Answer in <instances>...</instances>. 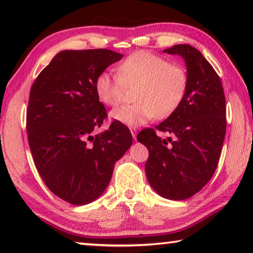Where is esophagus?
Returning a JSON list of instances; mask_svg holds the SVG:
<instances>
[{
	"mask_svg": "<svg viewBox=\"0 0 253 253\" xmlns=\"http://www.w3.org/2000/svg\"><path fill=\"white\" fill-rule=\"evenodd\" d=\"M130 132H131L132 138L136 140V136H137V129H136V128H130Z\"/></svg>",
	"mask_w": 253,
	"mask_h": 253,
	"instance_id": "34e87169",
	"label": "esophagus"
}]
</instances>
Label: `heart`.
<instances>
[{"label":"heart","mask_w":253,"mask_h":253,"mask_svg":"<svg viewBox=\"0 0 253 253\" xmlns=\"http://www.w3.org/2000/svg\"><path fill=\"white\" fill-rule=\"evenodd\" d=\"M136 104L114 109L110 117L126 126L137 127L153 119L166 118L182 104L188 88V74L182 66L149 51H137L118 67V75L104 71L97 77L95 90L107 106L124 99L127 87H137Z\"/></svg>","instance_id":"obj_1"}]
</instances>
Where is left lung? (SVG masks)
Wrapping results in <instances>:
<instances>
[{
	"label": "left lung",
	"mask_w": 253,
	"mask_h": 253,
	"mask_svg": "<svg viewBox=\"0 0 253 253\" xmlns=\"http://www.w3.org/2000/svg\"><path fill=\"white\" fill-rule=\"evenodd\" d=\"M164 52L181 55L186 65L188 88L182 104L137 140L148 149L145 172L163 198L186 200L203 188L215 172L226 129L223 87L213 67L194 46L176 44ZM173 136L162 140L156 130Z\"/></svg>",
	"instance_id": "8db88e82"
}]
</instances>
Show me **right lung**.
<instances>
[{
	"label": "right lung",
	"instance_id": "1",
	"mask_svg": "<svg viewBox=\"0 0 253 253\" xmlns=\"http://www.w3.org/2000/svg\"><path fill=\"white\" fill-rule=\"evenodd\" d=\"M123 54L108 49L63 50L30 90L27 131L36 168L49 190L74 205L104 193L114 166L131 146L119 122L93 135L107 117L95 81Z\"/></svg>",
	"mask_w": 253,
	"mask_h": 253
}]
</instances>
